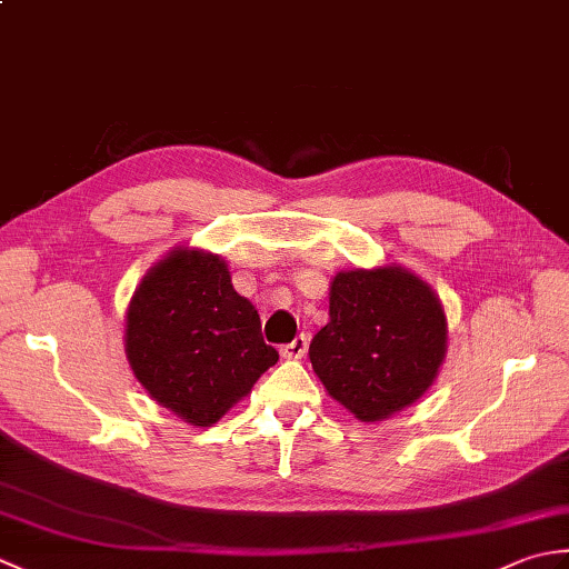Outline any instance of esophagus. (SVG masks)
<instances>
[{"label": "esophagus", "instance_id": "34e87169", "mask_svg": "<svg viewBox=\"0 0 569 569\" xmlns=\"http://www.w3.org/2000/svg\"><path fill=\"white\" fill-rule=\"evenodd\" d=\"M308 352V335H298L291 345L281 347L283 359H303Z\"/></svg>", "mask_w": 569, "mask_h": 569}]
</instances>
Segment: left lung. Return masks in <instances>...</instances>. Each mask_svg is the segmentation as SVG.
<instances>
[{"label":"left lung","instance_id":"1","mask_svg":"<svg viewBox=\"0 0 569 569\" xmlns=\"http://www.w3.org/2000/svg\"><path fill=\"white\" fill-rule=\"evenodd\" d=\"M447 352L438 293L401 263L340 271L330 322L312 337L310 361L325 391L361 422H379L426 393Z\"/></svg>","mask_w":569,"mask_h":569}]
</instances>
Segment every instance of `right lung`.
Here are the masks:
<instances>
[{"instance_id":"1","label":"right lung","mask_w":569,"mask_h":569,"mask_svg":"<svg viewBox=\"0 0 569 569\" xmlns=\"http://www.w3.org/2000/svg\"><path fill=\"white\" fill-rule=\"evenodd\" d=\"M129 367L156 403L210 428L278 361L251 300L212 251L176 247L143 273L124 322Z\"/></svg>"}]
</instances>
